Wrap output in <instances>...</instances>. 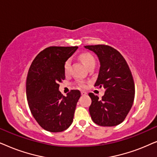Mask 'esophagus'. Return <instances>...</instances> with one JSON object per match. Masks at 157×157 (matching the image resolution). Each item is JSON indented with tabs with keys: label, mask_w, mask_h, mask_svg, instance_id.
I'll return each mask as SVG.
<instances>
[{
	"label": "esophagus",
	"mask_w": 157,
	"mask_h": 157,
	"mask_svg": "<svg viewBox=\"0 0 157 157\" xmlns=\"http://www.w3.org/2000/svg\"><path fill=\"white\" fill-rule=\"evenodd\" d=\"M81 95H87V93L85 91H81Z\"/></svg>",
	"instance_id": "1"
}]
</instances>
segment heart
Instances as JSON below:
<instances>
[{"label": "heart", "mask_w": 157, "mask_h": 157, "mask_svg": "<svg viewBox=\"0 0 157 157\" xmlns=\"http://www.w3.org/2000/svg\"><path fill=\"white\" fill-rule=\"evenodd\" d=\"M79 57H80V59L81 60V62H82L83 64H84L87 69L90 67L92 66H95V59H94L93 57L90 53H87V52L82 53ZM70 63L71 62L70 59H67L65 62H64V71L66 75H67L69 72H70ZM77 85H78V86L80 87L83 88V87H85V86H86V82H85V81L80 80L77 82Z\"/></svg>", "instance_id": "1"}]
</instances>
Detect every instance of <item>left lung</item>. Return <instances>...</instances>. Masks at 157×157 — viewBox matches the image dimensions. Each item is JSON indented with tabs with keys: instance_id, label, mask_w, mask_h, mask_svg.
Instances as JSON below:
<instances>
[{
	"instance_id": "left-lung-1",
	"label": "left lung",
	"mask_w": 157,
	"mask_h": 157,
	"mask_svg": "<svg viewBox=\"0 0 157 157\" xmlns=\"http://www.w3.org/2000/svg\"><path fill=\"white\" fill-rule=\"evenodd\" d=\"M93 52L100 62L95 87L105 90L101 99L89 93L92 100L89 112L92 120L101 126H115L121 124L132 107L135 86L132 74L120 52L110 46H85Z\"/></svg>"
}]
</instances>
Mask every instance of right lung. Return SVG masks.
Segmentation results:
<instances>
[{"label":"right lung","instance_id":"1","mask_svg":"<svg viewBox=\"0 0 157 157\" xmlns=\"http://www.w3.org/2000/svg\"><path fill=\"white\" fill-rule=\"evenodd\" d=\"M77 47H50L41 51L29 70L26 91L33 118L44 129L61 132L70 126L80 92L72 90L62 95L59 85L65 79L64 62Z\"/></svg>","mask_w":157,"mask_h":157}]
</instances>
